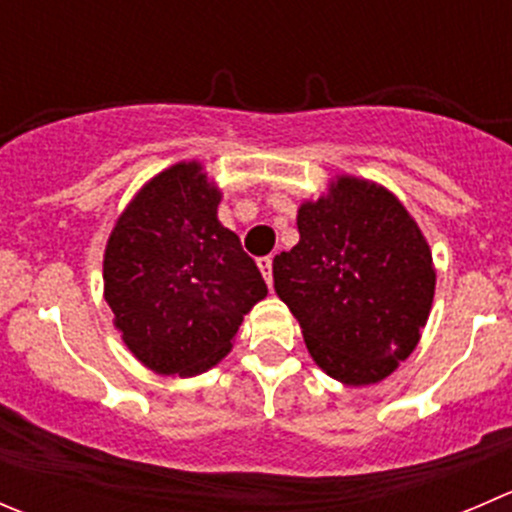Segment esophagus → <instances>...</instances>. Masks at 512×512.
<instances>
[{
  "label": "esophagus",
  "instance_id": "esophagus-1",
  "mask_svg": "<svg viewBox=\"0 0 512 512\" xmlns=\"http://www.w3.org/2000/svg\"><path fill=\"white\" fill-rule=\"evenodd\" d=\"M257 267H260L262 277H265L267 287H272V257H260L257 260Z\"/></svg>",
  "mask_w": 512,
  "mask_h": 512
}]
</instances>
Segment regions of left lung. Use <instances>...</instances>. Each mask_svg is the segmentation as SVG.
<instances>
[{"label":"left lung","instance_id":"1","mask_svg":"<svg viewBox=\"0 0 512 512\" xmlns=\"http://www.w3.org/2000/svg\"><path fill=\"white\" fill-rule=\"evenodd\" d=\"M297 230V245L272 262L277 297L324 374L379 384L409 359L431 314L426 235L389 188L347 173L299 203Z\"/></svg>","mask_w":512,"mask_h":512}]
</instances>
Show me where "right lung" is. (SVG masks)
I'll list each match as a JSON object with an SVG mask.
<instances>
[{"instance_id": "add662e5", "label": "right lung", "mask_w": 512, "mask_h": 512, "mask_svg": "<svg viewBox=\"0 0 512 512\" xmlns=\"http://www.w3.org/2000/svg\"><path fill=\"white\" fill-rule=\"evenodd\" d=\"M220 185L180 160L141 185L103 250V299L128 352L158 376H198L230 354L267 297L240 237L218 220Z\"/></svg>"}]
</instances>
